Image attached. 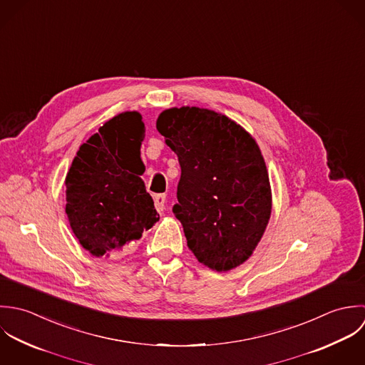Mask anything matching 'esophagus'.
Here are the masks:
<instances>
[{
    "instance_id": "34e87169",
    "label": "esophagus",
    "mask_w": 365,
    "mask_h": 365,
    "mask_svg": "<svg viewBox=\"0 0 365 365\" xmlns=\"http://www.w3.org/2000/svg\"><path fill=\"white\" fill-rule=\"evenodd\" d=\"M155 200V207L158 212H163L165 210V203H166V195H156L153 197Z\"/></svg>"
}]
</instances>
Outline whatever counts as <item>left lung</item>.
Instances as JSON below:
<instances>
[{"label": "left lung", "mask_w": 365, "mask_h": 365, "mask_svg": "<svg viewBox=\"0 0 365 365\" xmlns=\"http://www.w3.org/2000/svg\"><path fill=\"white\" fill-rule=\"evenodd\" d=\"M156 130L180 163L172 212L189 250L213 271L240 267L261 241L272 210L259 146L227 115L200 107L163 110Z\"/></svg>", "instance_id": "8db88e82"}]
</instances>
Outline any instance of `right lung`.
I'll list each match as a JSON object with an SVG mask.
<instances>
[{
	"label": "right lung",
	"instance_id": "add662e5",
	"mask_svg": "<svg viewBox=\"0 0 365 365\" xmlns=\"http://www.w3.org/2000/svg\"><path fill=\"white\" fill-rule=\"evenodd\" d=\"M144 138L138 111L117 114L80 145L66 175L68 219L94 257L124 251L159 220L141 179Z\"/></svg>",
	"mask_w": 365,
	"mask_h": 365
}]
</instances>
